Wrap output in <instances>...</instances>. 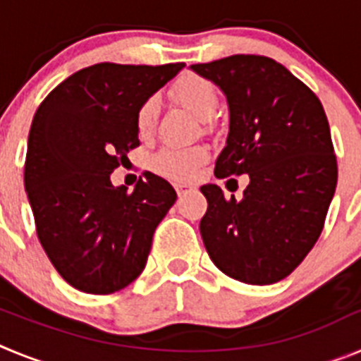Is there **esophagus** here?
Instances as JSON below:
<instances>
[{
	"label": "esophagus",
	"instance_id": "esophagus-1",
	"mask_svg": "<svg viewBox=\"0 0 361 361\" xmlns=\"http://www.w3.org/2000/svg\"><path fill=\"white\" fill-rule=\"evenodd\" d=\"M175 190H177L178 195H184L186 191L193 190V186H188V184H175Z\"/></svg>",
	"mask_w": 361,
	"mask_h": 361
}]
</instances>
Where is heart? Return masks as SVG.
Segmentation results:
<instances>
[{"mask_svg":"<svg viewBox=\"0 0 361 361\" xmlns=\"http://www.w3.org/2000/svg\"><path fill=\"white\" fill-rule=\"evenodd\" d=\"M173 95L178 103L190 108L193 114L206 119L215 114L219 106V92L209 79L202 78L199 73L186 72L175 81ZM155 101L146 99L135 114V128L139 135H148L155 123ZM209 159V152L206 146L193 145L184 148H164L152 157V170L166 178L186 183L199 173Z\"/></svg>","mask_w":361,"mask_h":361,"instance_id":"obj_1","label":"heart"}]
</instances>
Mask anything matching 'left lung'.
I'll list each match as a JSON object with an SVG mask.
<instances>
[{
  "label": "left lung",
  "mask_w": 361,
  "mask_h": 361,
  "mask_svg": "<svg viewBox=\"0 0 361 361\" xmlns=\"http://www.w3.org/2000/svg\"><path fill=\"white\" fill-rule=\"evenodd\" d=\"M191 68L219 85L229 103L228 145L215 175L250 177L238 202L215 184L200 188L208 200L200 220L206 251L231 279L275 283L317 244L336 190V153L324 106L271 57L237 54Z\"/></svg>",
  "instance_id": "obj_1"
}]
</instances>
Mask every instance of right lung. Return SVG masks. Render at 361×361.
Masks as SVG:
<instances>
[{"label":"right lung","mask_w":361,"mask_h":361,"mask_svg":"<svg viewBox=\"0 0 361 361\" xmlns=\"http://www.w3.org/2000/svg\"><path fill=\"white\" fill-rule=\"evenodd\" d=\"M183 66L97 63L59 82L32 119L25 190L37 238L79 291L110 295L141 275L155 228L177 200L149 171L133 191L111 186L110 173L139 146V106Z\"/></svg>","instance_id":"add662e5"}]
</instances>
